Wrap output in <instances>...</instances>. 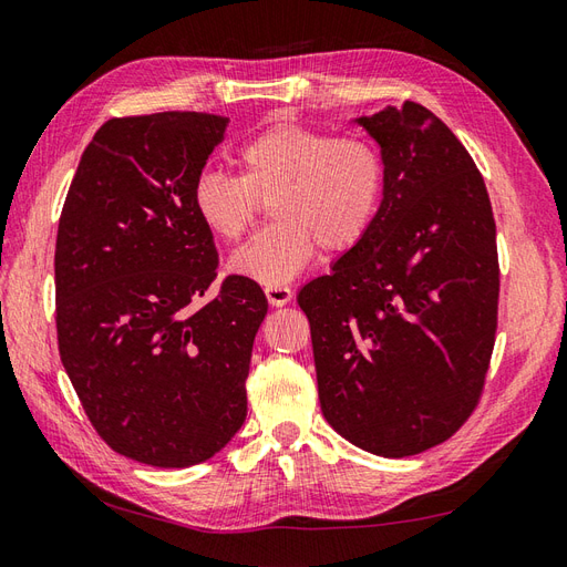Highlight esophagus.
<instances>
[{
  "label": "esophagus",
  "instance_id": "1",
  "mask_svg": "<svg viewBox=\"0 0 567 567\" xmlns=\"http://www.w3.org/2000/svg\"><path fill=\"white\" fill-rule=\"evenodd\" d=\"M266 297L270 301V307H285V303L295 297V292L285 285H268Z\"/></svg>",
  "mask_w": 567,
  "mask_h": 567
}]
</instances>
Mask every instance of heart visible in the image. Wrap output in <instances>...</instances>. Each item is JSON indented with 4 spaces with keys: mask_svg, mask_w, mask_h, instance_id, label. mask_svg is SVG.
Segmentation results:
<instances>
[{
    "mask_svg": "<svg viewBox=\"0 0 567 567\" xmlns=\"http://www.w3.org/2000/svg\"><path fill=\"white\" fill-rule=\"evenodd\" d=\"M239 174L206 169L192 200L198 220L223 241H237L268 200L272 225L229 258V270L260 285H282L318 249L344 251L371 227L383 188L379 151L364 138H330L316 128L278 124L246 141Z\"/></svg>",
    "mask_w": 567,
    "mask_h": 567,
    "instance_id": "heart-1",
    "label": "heart"
}]
</instances>
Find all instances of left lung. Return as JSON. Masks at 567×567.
Listing matches in <instances>:
<instances>
[{
    "instance_id": "8db88e82",
    "label": "left lung",
    "mask_w": 567,
    "mask_h": 567,
    "mask_svg": "<svg viewBox=\"0 0 567 567\" xmlns=\"http://www.w3.org/2000/svg\"><path fill=\"white\" fill-rule=\"evenodd\" d=\"M352 122L381 148V206L297 301L326 422L367 453L410 457L447 441L484 388L496 223L474 159L433 112L408 100Z\"/></svg>"
}]
</instances>
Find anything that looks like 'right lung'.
Instances as JSON below:
<instances>
[{
  "label": "right lung",
  "mask_w": 567,
  "mask_h": 567,
  "mask_svg": "<svg viewBox=\"0 0 567 567\" xmlns=\"http://www.w3.org/2000/svg\"><path fill=\"white\" fill-rule=\"evenodd\" d=\"M227 117L110 120L83 151L56 229V338L95 431L151 467H192L235 439L268 299L217 270L192 192Z\"/></svg>",
  "instance_id": "obj_1"
}]
</instances>
